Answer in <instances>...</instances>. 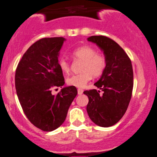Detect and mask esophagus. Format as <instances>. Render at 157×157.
<instances>
[{
  "label": "esophagus",
  "mask_w": 157,
  "mask_h": 157,
  "mask_svg": "<svg viewBox=\"0 0 157 157\" xmlns=\"http://www.w3.org/2000/svg\"><path fill=\"white\" fill-rule=\"evenodd\" d=\"M83 91H84L82 89V88H78V94H82V93H83Z\"/></svg>",
  "instance_id": "obj_1"
}]
</instances>
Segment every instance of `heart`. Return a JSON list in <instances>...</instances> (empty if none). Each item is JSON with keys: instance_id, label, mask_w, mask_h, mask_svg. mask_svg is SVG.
<instances>
[{"instance_id": "obj_1", "label": "heart", "mask_w": 157, "mask_h": 157, "mask_svg": "<svg viewBox=\"0 0 157 157\" xmlns=\"http://www.w3.org/2000/svg\"><path fill=\"white\" fill-rule=\"evenodd\" d=\"M72 55L77 59L83 61L81 67L82 72L71 75L67 79V83L76 88H84L92 76L94 78L101 76L105 72L107 66V58L104 54L97 52L94 48L90 46H82L76 48L72 52ZM58 65L62 72L69 73L71 66L65 57L59 59Z\"/></svg>"}]
</instances>
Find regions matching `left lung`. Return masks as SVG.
I'll list each match as a JSON object with an SVG mask.
<instances>
[{
  "label": "left lung",
  "mask_w": 157,
  "mask_h": 157,
  "mask_svg": "<svg viewBox=\"0 0 157 157\" xmlns=\"http://www.w3.org/2000/svg\"><path fill=\"white\" fill-rule=\"evenodd\" d=\"M88 41L96 43L104 51L107 66L94 85L102 91H85L88 98L87 112L95 124L113 126L126 112L132 97L133 72L131 59L113 40L105 36H91Z\"/></svg>",
  "instance_id": "obj_1"
}]
</instances>
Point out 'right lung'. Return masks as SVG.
<instances>
[{"mask_svg":"<svg viewBox=\"0 0 157 157\" xmlns=\"http://www.w3.org/2000/svg\"><path fill=\"white\" fill-rule=\"evenodd\" d=\"M63 37L43 38L23 56L15 73V87L28 120L43 131H52L63 124L78 91L75 87L63 88L56 94L53 88L65 84L58 65Z\"/></svg>","mask_w":157,"mask_h":157,"instance_id":"add662e5","label":"right lung"}]
</instances>
